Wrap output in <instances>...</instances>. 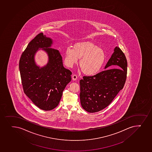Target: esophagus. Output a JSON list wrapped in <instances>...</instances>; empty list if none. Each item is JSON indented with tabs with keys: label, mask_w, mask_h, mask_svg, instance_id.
I'll return each mask as SVG.
<instances>
[{
	"label": "esophagus",
	"mask_w": 152,
	"mask_h": 152,
	"mask_svg": "<svg viewBox=\"0 0 152 152\" xmlns=\"http://www.w3.org/2000/svg\"><path fill=\"white\" fill-rule=\"evenodd\" d=\"M72 79L73 80H76L77 79V76L76 74H73L72 75Z\"/></svg>",
	"instance_id": "34e87169"
}]
</instances>
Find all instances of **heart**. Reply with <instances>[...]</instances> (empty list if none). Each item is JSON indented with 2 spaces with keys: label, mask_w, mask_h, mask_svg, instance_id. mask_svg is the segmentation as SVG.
<instances>
[{
  "label": "heart",
  "mask_w": 152,
  "mask_h": 152,
  "mask_svg": "<svg viewBox=\"0 0 152 152\" xmlns=\"http://www.w3.org/2000/svg\"><path fill=\"white\" fill-rule=\"evenodd\" d=\"M82 73L93 76L99 72L104 65L106 56L104 51L89 41L75 43L73 49L68 48L65 52L64 63L67 67H72L77 64Z\"/></svg>",
  "instance_id": "obj_1"
}]
</instances>
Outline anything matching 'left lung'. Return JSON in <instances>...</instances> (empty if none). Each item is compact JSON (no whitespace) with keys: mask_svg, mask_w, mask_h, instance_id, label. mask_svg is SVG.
I'll use <instances>...</instances> for the list:
<instances>
[{"mask_svg":"<svg viewBox=\"0 0 152 152\" xmlns=\"http://www.w3.org/2000/svg\"><path fill=\"white\" fill-rule=\"evenodd\" d=\"M127 66L124 53L116 47L105 66V70L92 76H84L80 80V102L84 110L88 113H96L111 103L124 88ZM110 66L115 68L109 69Z\"/></svg>","mask_w":152,"mask_h":152,"instance_id":"8db88e82","label":"left lung"}]
</instances>
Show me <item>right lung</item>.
I'll use <instances>...</instances> for the list:
<instances>
[{"mask_svg":"<svg viewBox=\"0 0 152 152\" xmlns=\"http://www.w3.org/2000/svg\"><path fill=\"white\" fill-rule=\"evenodd\" d=\"M53 41L40 33L32 39L21 55L19 69L25 94L41 110H51L59 104L63 91L71 81L72 72L64 68L62 56L51 48ZM42 48L48 54V62L39 67L34 56Z\"/></svg>","mask_w":152,"mask_h":152,"instance_id":"add662e5","label":"right lung"}]
</instances>
